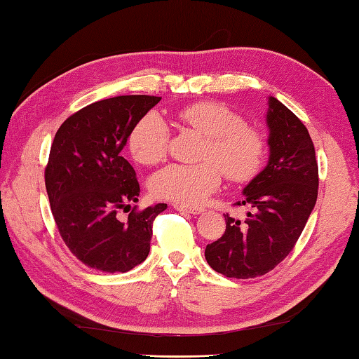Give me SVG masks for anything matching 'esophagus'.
I'll use <instances>...</instances> for the list:
<instances>
[{
	"instance_id": "34e87169",
	"label": "esophagus",
	"mask_w": 359,
	"mask_h": 359,
	"mask_svg": "<svg viewBox=\"0 0 359 359\" xmlns=\"http://www.w3.org/2000/svg\"><path fill=\"white\" fill-rule=\"evenodd\" d=\"M174 208L177 211H184V212H189V215H202V212H205L203 208H196V207H187V205H180V203H175Z\"/></svg>"
}]
</instances>
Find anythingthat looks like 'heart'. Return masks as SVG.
Segmentation results:
<instances>
[{"label":"heart","instance_id":"b5f03b06","mask_svg":"<svg viewBox=\"0 0 359 359\" xmlns=\"http://www.w3.org/2000/svg\"><path fill=\"white\" fill-rule=\"evenodd\" d=\"M177 118L208 139L203 151L207 162L172 163L160 170L151 180V191L160 199L193 207L216 191L222 171L230 180L245 182L262 168L266 156L265 137L247 126L239 114L222 104L201 102L182 108ZM168 142L166 121L151 112L134 126L129 135V151L139 163L156 165L166 156Z\"/></svg>","mask_w":359,"mask_h":359}]
</instances>
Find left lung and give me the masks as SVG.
<instances>
[{"instance_id": "1", "label": "left lung", "mask_w": 359, "mask_h": 359, "mask_svg": "<svg viewBox=\"0 0 359 359\" xmlns=\"http://www.w3.org/2000/svg\"><path fill=\"white\" fill-rule=\"evenodd\" d=\"M269 162L243 188L245 222L225 216V233L205 248L212 270L250 279L273 270L293 250L315 208L318 163L307 128L278 98L269 97Z\"/></svg>"}]
</instances>
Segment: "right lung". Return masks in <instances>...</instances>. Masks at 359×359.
I'll list each match as a JSON object with an SVG mask.
<instances>
[{"label":"right lung","mask_w":359,"mask_h":359,"mask_svg":"<svg viewBox=\"0 0 359 359\" xmlns=\"http://www.w3.org/2000/svg\"><path fill=\"white\" fill-rule=\"evenodd\" d=\"M160 100L120 95L95 102L65 120L52 142L44 172L52 215L67 248L90 269L126 273L149 255L152 220L166 203L117 217L140 194L121 149Z\"/></svg>","instance_id":"right-lung-1"}]
</instances>
